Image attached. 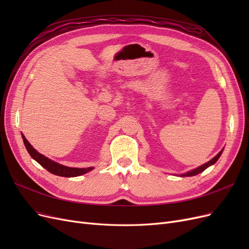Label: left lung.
Returning a JSON list of instances; mask_svg holds the SVG:
<instances>
[{"label": "left lung", "instance_id": "obj_1", "mask_svg": "<svg viewBox=\"0 0 249 249\" xmlns=\"http://www.w3.org/2000/svg\"><path fill=\"white\" fill-rule=\"evenodd\" d=\"M222 150H223V149H222ZM222 150H220V152L218 153V154L213 158L212 160H210L208 163L202 164L201 166H199V167H197V168H195V169H193V170L188 171V172L184 173V175H180V177H193V176H196V175H198V173L202 172L203 170L207 169L209 166H211V165H213V164H215V163L217 162V160L219 159V157H220L221 154H222Z\"/></svg>", "mask_w": 249, "mask_h": 249}]
</instances>
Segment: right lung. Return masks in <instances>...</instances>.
I'll use <instances>...</instances> for the list:
<instances>
[{
	"label": "right lung",
	"instance_id": "add662e5",
	"mask_svg": "<svg viewBox=\"0 0 249 249\" xmlns=\"http://www.w3.org/2000/svg\"><path fill=\"white\" fill-rule=\"evenodd\" d=\"M21 137H22V140H24V144L30 156H31L36 162H38L43 168H46L48 171L53 173V175H56L59 177H65V178H73V177H79V176L84 175V173H87L93 169V167H87V168L67 167V166H64V165L52 161L51 159H49V158L44 157L43 155L37 152L35 148H33V146L30 144L29 141L25 138V136L22 134H21Z\"/></svg>",
	"mask_w": 249,
	"mask_h": 249
}]
</instances>
